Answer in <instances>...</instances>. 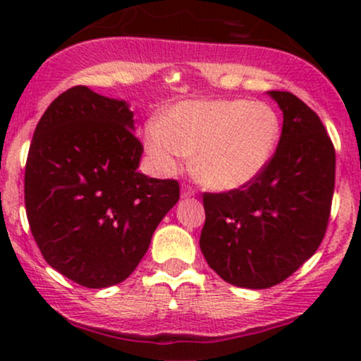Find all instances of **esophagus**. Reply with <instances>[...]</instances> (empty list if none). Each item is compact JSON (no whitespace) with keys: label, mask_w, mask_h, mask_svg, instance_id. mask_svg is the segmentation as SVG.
<instances>
[{"label":"esophagus","mask_w":361,"mask_h":361,"mask_svg":"<svg viewBox=\"0 0 361 361\" xmlns=\"http://www.w3.org/2000/svg\"><path fill=\"white\" fill-rule=\"evenodd\" d=\"M195 195V188L192 185H183L181 186V198H190Z\"/></svg>","instance_id":"esophagus-1"}]
</instances>
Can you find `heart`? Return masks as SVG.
Listing matches in <instances>:
<instances>
[{
	"label": "heart",
	"mask_w": 361,
	"mask_h": 361,
	"mask_svg": "<svg viewBox=\"0 0 361 361\" xmlns=\"http://www.w3.org/2000/svg\"><path fill=\"white\" fill-rule=\"evenodd\" d=\"M280 139V118L264 102L190 100L149 123L146 147L163 173H176L193 152V171L214 190L255 181Z\"/></svg>",
	"instance_id": "heart-1"
}]
</instances>
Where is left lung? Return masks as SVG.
Masks as SVG:
<instances>
[{
    "label": "left lung",
    "mask_w": 361,
    "mask_h": 361,
    "mask_svg": "<svg viewBox=\"0 0 361 361\" xmlns=\"http://www.w3.org/2000/svg\"><path fill=\"white\" fill-rule=\"evenodd\" d=\"M283 111L275 154L243 188L204 193L200 250L212 270L243 288L287 280L324 239L336 152L321 118L288 91H268Z\"/></svg>",
    "instance_id": "8db88e82"
}]
</instances>
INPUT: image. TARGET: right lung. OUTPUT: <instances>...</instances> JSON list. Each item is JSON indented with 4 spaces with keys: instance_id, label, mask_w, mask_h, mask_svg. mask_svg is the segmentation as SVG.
<instances>
[{
    "instance_id": "right-lung-1",
    "label": "right lung",
    "mask_w": 361,
    "mask_h": 361,
    "mask_svg": "<svg viewBox=\"0 0 361 361\" xmlns=\"http://www.w3.org/2000/svg\"><path fill=\"white\" fill-rule=\"evenodd\" d=\"M134 111L88 86L59 94L37 123L25 166V209L49 264L88 288L123 281L157 224L180 200L176 180L137 171Z\"/></svg>"
}]
</instances>
